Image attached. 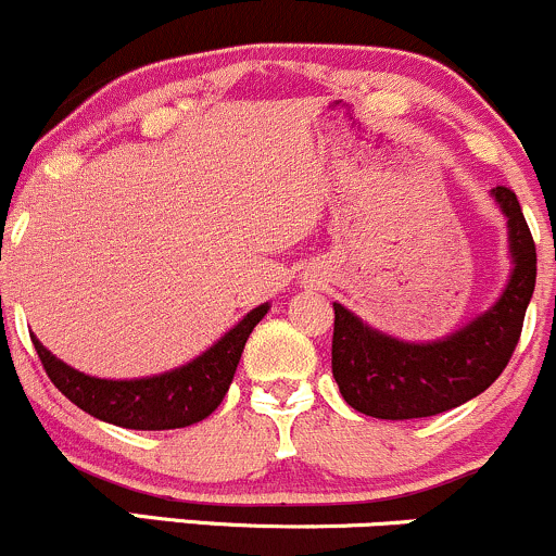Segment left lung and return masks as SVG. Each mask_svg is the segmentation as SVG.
<instances>
[{
	"mask_svg": "<svg viewBox=\"0 0 556 556\" xmlns=\"http://www.w3.org/2000/svg\"><path fill=\"white\" fill-rule=\"evenodd\" d=\"M506 218L511 271L493 306L434 341H402L332 303V378L354 410L410 420L453 410L482 394L509 365L535 290V244L517 194L490 191Z\"/></svg>",
	"mask_w": 556,
	"mask_h": 556,
	"instance_id": "8db88e82",
	"label": "left lung"
}]
</instances>
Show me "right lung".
I'll return each mask as SVG.
<instances>
[{
  "label": "right lung",
  "instance_id": "add662e5",
  "mask_svg": "<svg viewBox=\"0 0 556 556\" xmlns=\"http://www.w3.org/2000/svg\"><path fill=\"white\" fill-rule=\"evenodd\" d=\"M268 303L244 314L210 349L186 365L146 378H98L58 359L50 349L31 336L47 376L61 394L92 418L136 431L184 429L200 424L224 402L239 356L253 327L266 317Z\"/></svg>",
  "mask_w": 556,
  "mask_h": 556
}]
</instances>
